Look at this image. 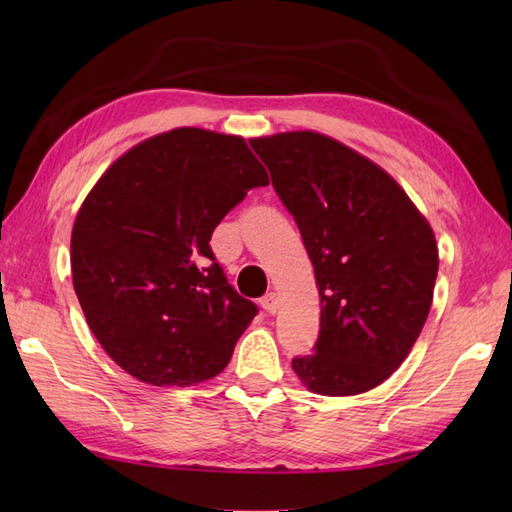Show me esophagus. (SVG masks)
<instances>
[{
  "label": "esophagus",
  "instance_id": "esophagus-1",
  "mask_svg": "<svg viewBox=\"0 0 512 512\" xmlns=\"http://www.w3.org/2000/svg\"><path fill=\"white\" fill-rule=\"evenodd\" d=\"M259 303H262V308L268 314H275L277 312V295H275V292H268V295H264Z\"/></svg>",
  "mask_w": 512,
  "mask_h": 512
}]
</instances>
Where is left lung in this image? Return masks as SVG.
<instances>
[{
    "mask_svg": "<svg viewBox=\"0 0 512 512\" xmlns=\"http://www.w3.org/2000/svg\"><path fill=\"white\" fill-rule=\"evenodd\" d=\"M250 147L295 217L319 286V339L292 369L321 396L374 389L405 361L429 317L436 235L387 171L339 140L286 132Z\"/></svg>",
    "mask_w": 512,
    "mask_h": 512,
    "instance_id": "1",
    "label": "left lung"
}]
</instances>
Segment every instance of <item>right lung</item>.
Returning a JSON list of instances; mask_svg holds the SVG:
<instances>
[{"label": "right lung", "instance_id": "obj_1", "mask_svg": "<svg viewBox=\"0 0 512 512\" xmlns=\"http://www.w3.org/2000/svg\"><path fill=\"white\" fill-rule=\"evenodd\" d=\"M246 140L178 127L132 147L76 213L72 284L96 341L143 383L187 387L228 365L257 306L209 246L215 226L266 187Z\"/></svg>", "mask_w": 512, "mask_h": 512}]
</instances>
